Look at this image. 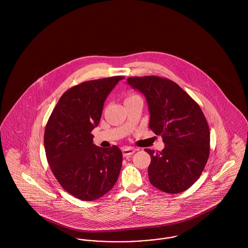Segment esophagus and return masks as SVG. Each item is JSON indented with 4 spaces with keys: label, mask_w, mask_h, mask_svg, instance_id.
Returning a JSON list of instances; mask_svg holds the SVG:
<instances>
[{
    "label": "esophagus",
    "mask_w": 248,
    "mask_h": 248,
    "mask_svg": "<svg viewBox=\"0 0 248 248\" xmlns=\"http://www.w3.org/2000/svg\"><path fill=\"white\" fill-rule=\"evenodd\" d=\"M135 154V150L133 148H124L123 149V154L124 156H128V155H132V154Z\"/></svg>",
    "instance_id": "1"
}]
</instances>
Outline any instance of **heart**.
<instances>
[{
	"instance_id": "b5f03b06",
	"label": "heart",
	"mask_w": 248,
	"mask_h": 248,
	"mask_svg": "<svg viewBox=\"0 0 248 248\" xmlns=\"http://www.w3.org/2000/svg\"><path fill=\"white\" fill-rule=\"evenodd\" d=\"M133 96H136V95H131V96H129V97H133ZM129 97H128V98H129Z\"/></svg>"
}]
</instances>
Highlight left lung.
Masks as SVG:
<instances>
[{
  "mask_svg": "<svg viewBox=\"0 0 248 248\" xmlns=\"http://www.w3.org/2000/svg\"><path fill=\"white\" fill-rule=\"evenodd\" d=\"M130 86L145 95L149 127L161 136L162 152H145L152 160L149 179L166 193L182 192L200 177L210 151V132L199 105L178 84L157 76L130 77Z\"/></svg>",
  "mask_w": 248,
  "mask_h": 248,
  "instance_id": "left-lung-1",
  "label": "left lung"
}]
</instances>
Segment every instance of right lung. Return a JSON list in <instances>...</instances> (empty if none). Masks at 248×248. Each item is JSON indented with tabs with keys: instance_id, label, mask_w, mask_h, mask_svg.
Listing matches in <instances>:
<instances>
[{
	"instance_id": "obj_1",
	"label": "right lung",
	"mask_w": 248,
	"mask_h": 248,
	"mask_svg": "<svg viewBox=\"0 0 248 248\" xmlns=\"http://www.w3.org/2000/svg\"><path fill=\"white\" fill-rule=\"evenodd\" d=\"M124 76L83 82L59 98L45 131L48 164L63 189L83 201L102 197L113 188L122 167L117 146L96 147L92 130L104 102Z\"/></svg>"
}]
</instances>
